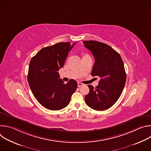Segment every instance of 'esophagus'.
I'll list each match as a JSON object with an SVG mask.
<instances>
[{
    "label": "esophagus",
    "instance_id": "esophagus-1",
    "mask_svg": "<svg viewBox=\"0 0 151 151\" xmlns=\"http://www.w3.org/2000/svg\"><path fill=\"white\" fill-rule=\"evenodd\" d=\"M83 84L82 83L78 82V87H82V86H83Z\"/></svg>",
    "mask_w": 151,
    "mask_h": 151
}]
</instances>
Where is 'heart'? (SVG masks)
I'll use <instances>...</instances> for the list:
<instances>
[{"instance_id":"obj_1","label":"heart","mask_w":151,"mask_h":151,"mask_svg":"<svg viewBox=\"0 0 151 151\" xmlns=\"http://www.w3.org/2000/svg\"><path fill=\"white\" fill-rule=\"evenodd\" d=\"M86 56H89L88 54H84L83 55V57H86Z\"/></svg>"}]
</instances>
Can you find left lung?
Returning a JSON list of instances; mask_svg holds the SVG:
<instances>
[{
  "label": "left lung",
  "mask_w": 151,
  "mask_h": 151,
  "mask_svg": "<svg viewBox=\"0 0 151 151\" xmlns=\"http://www.w3.org/2000/svg\"><path fill=\"white\" fill-rule=\"evenodd\" d=\"M83 43L95 59L91 75L100 79L96 88L88 85L90 92L85 101L94 110L104 111L116 102L123 91L126 82L124 63L119 54L108 45L96 40Z\"/></svg>",
  "instance_id": "8db88e82"
}]
</instances>
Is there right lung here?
Listing matches in <instances>:
<instances>
[{"mask_svg": "<svg viewBox=\"0 0 151 151\" xmlns=\"http://www.w3.org/2000/svg\"><path fill=\"white\" fill-rule=\"evenodd\" d=\"M75 44L71 46L70 42H59L45 47L30 62L27 75L29 86L36 99L46 109L57 111L64 108L78 87L74 79L64 83L58 72Z\"/></svg>", "mask_w": 151, "mask_h": 151, "instance_id": "add662e5", "label": "right lung"}]
</instances>
